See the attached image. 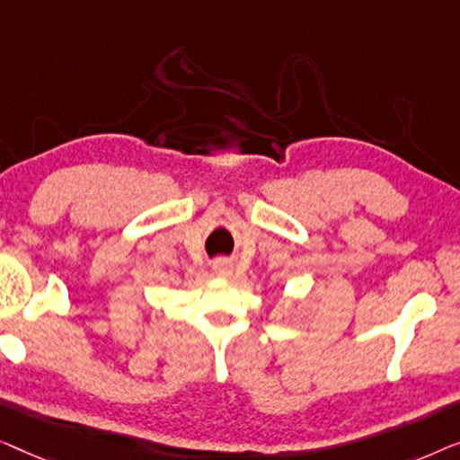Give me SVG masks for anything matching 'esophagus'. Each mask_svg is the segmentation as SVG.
<instances>
[{
  "mask_svg": "<svg viewBox=\"0 0 460 460\" xmlns=\"http://www.w3.org/2000/svg\"><path fill=\"white\" fill-rule=\"evenodd\" d=\"M212 273H215L217 277H229L233 273L231 262L225 261V258H218V261L212 262Z\"/></svg>",
  "mask_w": 460,
  "mask_h": 460,
  "instance_id": "1",
  "label": "esophagus"
}]
</instances>
